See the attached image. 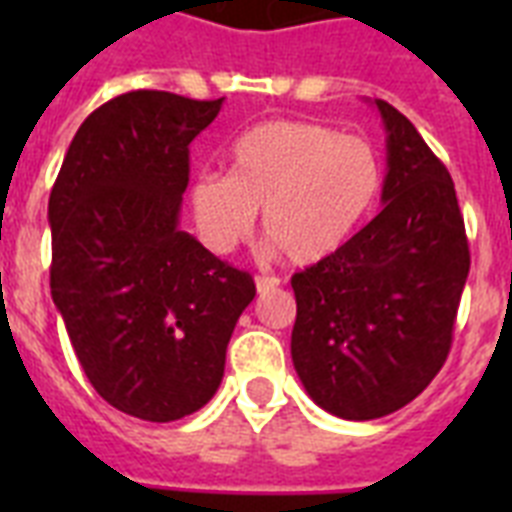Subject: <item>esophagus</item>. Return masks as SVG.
Wrapping results in <instances>:
<instances>
[{
    "label": "esophagus",
    "mask_w": 512,
    "mask_h": 512,
    "mask_svg": "<svg viewBox=\"0 0 512 512\" xmlns=\"http://www.w3.org/2000/svg\"><path fill=\"white\" fill-rule=\"evenodd\" d=\"M281 281L276 276H257L255 279V287H257V295H265V292H273V289L279 287Z\"/></svg>",
    "instance_id": "1"
}]
</instances>
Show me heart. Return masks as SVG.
Returning a JSON list of instances; mask_svg holds the SVG:
<instances>
[{
  "instance_id": "b5f03b06",
  "label": "heart",
  "mask_w": 512,
  "mask_h": 512,
  "mask_svg": "<svg viewBox=\"0 0 512 512\" xmlns=\"http://www.w3.org/2000/svg\"><path fill=\"white\" fill-rule=\"evenodd\" d=\"M385 183L377 148L316 122L276 119L233 140L228 175L191 185L201 239L231 252L263 209L265 236L295 265L324 263L369 220Z\"/></svg>"
}]
</instances>
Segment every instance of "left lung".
Returning a JSON list of instances; mask_svg holds the SVG:
<instances>
[{"label":"left lung","instance_id":"left-lung-1","mask_svg":"<svg viewBox=\"0 0 512 512\" xmlns=\"http://www.w3.org/2000/svg\"><path fill=\"white\" fill-rule=\"evenodd\" d=\"M388 132L382 212L337 255L292 276V364L342 420H377L420 396L452 348L470 252L452 175L401 111Z\"/></svg>","mask_w":512,"mask_h":512}]
</instances>
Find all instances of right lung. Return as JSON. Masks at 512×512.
Segmentation results:
<instances>
[{"label":"right lung","instance_id":"right-lung-1","mask_svg":"<svg viewBox=\"0 0 512 512\" xmlns=\"http://www.w3.org/2000/svg\"><path fill=\"white\" fill-rule=\"evenodd\" d=\"M223 100L124 92L84 119L52 185V303L92 388L138 420L215 396L255 297L247 271L180 231L188 146Z\"/></svg>","mask_w":512,"mask_h":512}]
</instances>
